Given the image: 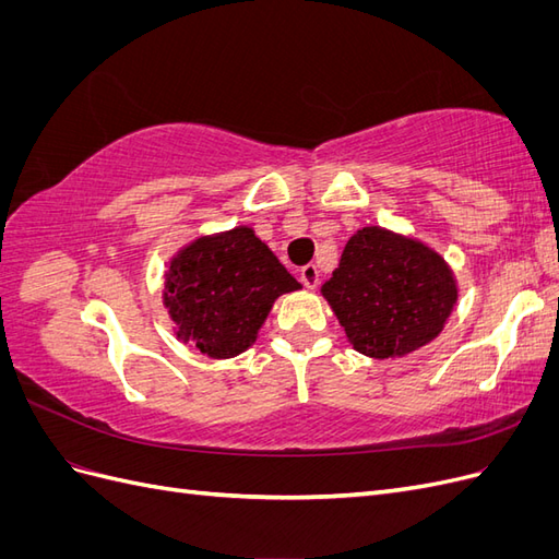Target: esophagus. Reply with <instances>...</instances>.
Masks as SVG:
<instances>
[{
	"mask_svg": "<svg viewBox=\"0 0 559 559\" xmlns=\"http://www.w3.org/2000/svg\"><path fill=\"white\" fill-rule=\"evenodd\" d=\"M300 282L308 286V289H314V286L319 284V270H317V265H306L300 270Z\"/></svg>",
	"mask_w": 559,
	"mask_h": 559,
	"instance_id": "obj_1",
	"label": "esophagus"
}]
</instances>
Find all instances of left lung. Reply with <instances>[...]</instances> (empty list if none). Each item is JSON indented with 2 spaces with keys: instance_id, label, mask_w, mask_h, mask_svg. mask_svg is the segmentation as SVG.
<instances>
[{
  "instance_id": "1",
  "label": "left lung",
  "mask_w": 559,
  "mask_h": 559,
  "mask_svg": "<svg viewBox=\"0 0 559 559\" xmlns=\"http://www.w3.org/2000/svg\"><path fill=\"white\" fill-rule=\"evenodd\" d=\"M321 294L354 349L394 359L443 331L456 302V282L427 245L368 226L352 235Z\"/></svg>"
}]
</instances>
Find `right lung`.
Returning <instances> with one entry per match:
<instances>
[{
  "label": "right lung",
  "instance_id": "1",
  "mask_svg": "<svg viewBox=\"0 0 559 559\" xmlns=\"http://www.w3.org/2000/svg\"><path fill=\"white\" fill-rule=\"evenodd\" d=\"M300 289L251 228L205 235L183 247L165 273L163 302L177 337L212 359L253 345L273 302Z\"/></svg>",
  "mask_w": 559,
  "mask_h": 559
}]
</instances>
